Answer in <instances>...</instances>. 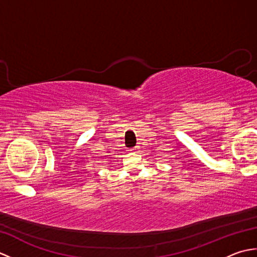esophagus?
<instances>
[{"instance_id": "obj_1", "label": "esophagus", "mask_w": 257, "mask_h": 257, "mask_svg": "<svg viewBox=\"0 0 257 257\" xmlns=\"http://www.w3.org/2000/svg\"><path fill=\"white\" fill-rule=\"evenodd\" d=\"M139 149H140V147H139V146H136L135 148H132L130 150L134 151V152H137V151H139Z\"/></svg>"}]
</instances>
